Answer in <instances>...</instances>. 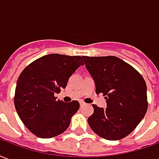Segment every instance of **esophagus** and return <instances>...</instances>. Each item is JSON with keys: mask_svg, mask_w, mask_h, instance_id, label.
<instances>
[{"mask_svg": "<svg viewBox=\"0 0 159 159\" xmlns=\"http://www.w3.org/2000/svg\"><path fill=\"white\" fill-rule=\"evenodd\" d=\"M80 105H81V106L83 107V106H85V105H86V103H84L83 101H80Z\"/></svg>", "mask_w": 159, "mask_h": 159, "instance_id": "1", "label": "esophagus"}]
</instances>
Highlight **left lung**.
I'll use <instances>...</instances> for the list:
<instances>
[{
	"mask_svg": "<svg viewBox=\"0 0 159 159\" xmlns=\"http://www.w3.org/2000/svg\"><path fill=\"white\" fill-rule=\"evenodd\" d=\"M87 70L94 80L96 93H103L107 108L92 105L88 122L99 136L109 140L129 135L147 111V84L143 76L115 56H83Z\"/></svg>",
	"mask_w": 159,
	"mask_h": 159,
	"instance_id": "obj_1",
	"label": "left lung"
}]
</instances>
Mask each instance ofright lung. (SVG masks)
Masks as SVG:
<instances>
[{
  "label": "right lung",
  "instance_id": "add662e5",
  "mask_svg": "<svg viewBox=\"0 0 159 159\" xmlns=\"http://www.w3.org/2000/svg\"><path fill=\"white\" fill-rule=\"evenodd\" d=\"M83 65L81 56L51 53L30 63L19 75L14 106L19 118L35 135L48 139L67 129L80 104L77 100L65 103L54 94L66 89L70 76Z\"/></svg>",
  "mask_w": 159,
  "mask_h": 159
}]
</instances>
